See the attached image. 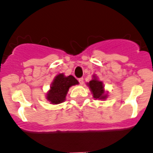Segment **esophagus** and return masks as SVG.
<instances>
[{"instance_id": "obj_1", "label": "esophagus", "mask_w": 153, "mask_h": 153, "mask_svg": "<svg viewBox=\"0 0 153 153\" xmlns=\"http://www.w3.org/2000/svg\"><path fill=\"white\" fill-rule=\"evenodd\" d=\"M78 80H79V84H80V85H83V77L79 78V79H78Z\"/></svg>"}]
</instances>
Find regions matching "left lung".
<instances>
[{"instance_id":"obj_1","label":"left lung","mask_w":153,"mask_h":153,"mask_svg":"<svg viewBox=\"0 0 153 153\" xmlns=\"http://www.w3.org/2000/svg\"><path fill=\"white\" fill-rule=\"evenodd\" d=\"M91 91L93 97L97 100H105L108 97V92L104 89V85L102 81L98 79L97 75H93V79L86 83Z\"/></svg>"}]
</instances>
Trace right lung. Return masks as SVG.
Segmentation results:
<instances>
[{
  "label": "right lung",
  "instance_id": "right-lung-1",
  "mask_svg": "<svg viewBox=\"0 0 153 153\" xmlns=\"http://www.w3.org/2000/svg\"><path fill=\"white\" fill-rule=\"evenodd\" d=\"M79 84L77 79L72 75L66 76L59 74L56 76L51 85V88L46 95V99L51 104H60L66 100L69 89L72 86Z\"/></svg>",
  "mask_w": 153,
  "mask_h": 153
}]
</instances>
